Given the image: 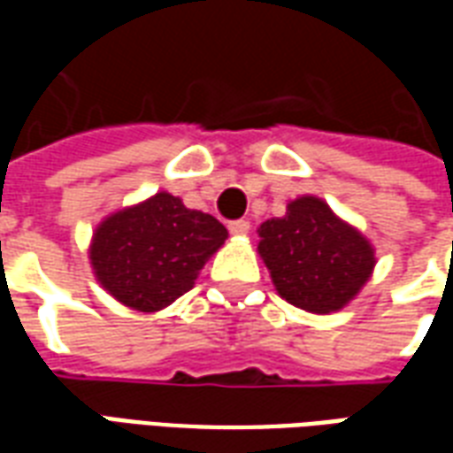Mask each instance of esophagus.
I'll use <instances>...</instances> for the list:
<instances>
[{
  "label": "esophagus",
  "instance_id": "1",
  "mask_svg": "<svg viewBox=\"0 0 453 453\" xmlns=\"http://www.w3.org/2000/svg\"><path fill=\"white\" fill-rule=\"evenodd\" d=\"M227 230H230L233 235H247V233H250V220H245V218L230 220V223H227Z\"/></svg>",
  "mask_w": 453,
  "mask_h": 453
}]
</instances>
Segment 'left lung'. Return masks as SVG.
Returning a JSON list of instances; mask_svg holds the SVG:
<instances>
[{"label": "left lung", "mask_w": 453, "mask_h": 453, "mask_svg": "<svg viewBox=\"0 0 453 453\" xmlns=\"http://www.w3.org/2000/svg\"><path fill=\"white\" fill-rule=\"evenodd\" d=\"M257 233L279 296L308 313L344 308L376 265L369 240L318 196L296 198L284 218L265 220Z\"/></svg>", "instance_id": "obj_1"}]
</instances>
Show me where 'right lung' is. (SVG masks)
I'll list each match as a JSON object with an SVG mask.
<instances>
[{
	"label": "right lung",
	"instance_id": "add662e5",
	"mask_svg": "<svg viewBox=\"0 0 453 453\" xmlns=\"http://www.w3.org/2000/svg\"><path fill=\"white\" fill-rule=\"evenodd\" d=\"M226 237L220 220L159 191L104 218L94 230L89 262L119 303L155 313L187 294Z\"/></svg>",
	"mask_w": 453,
	"mask_h": 453
}]
</instances>
